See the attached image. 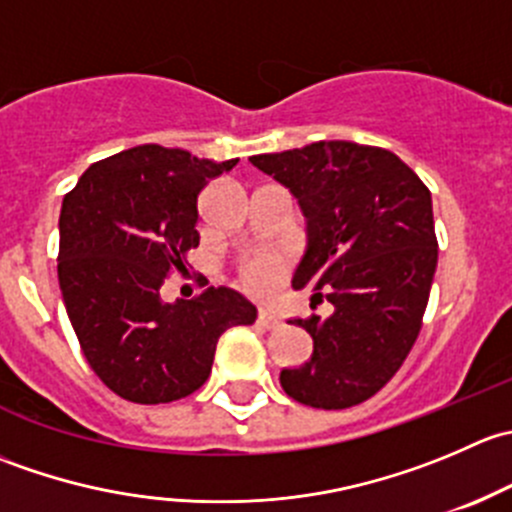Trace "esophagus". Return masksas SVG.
<instances>
[{
  "mask_svg": "<svg viewBox=\"0 0 512 512\" xmlns=\"http://www.w3.org/2000/svg\"><path fill=\"white\" fill-rule=\"evenodd\" d=\"M280 322L282 319L277 317V312H272V309H260V312H257V324H262V327L277 329L280 327Z\"/></svg>",
  "mask_w": 512,
  "mask_h": 512,
  "instance_id": "obj_1",
  "label": "esophagus"
}]
</instances>
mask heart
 <instances>
[{"instance_id":"b5f03b06","label":"heart","mask_w":512,"mask_h":512,"mask_svg":"<svg viewBox=\"0 0 512 512\" xmlns=\"http://www.w3.org/2000/svg\"><path fill=\"white\" fill-rule=\"evenodd\" d=\"M287 257L280 252H262L240 267V282L252 297H270L287 275Z\"/></svg>"}]
</instances>
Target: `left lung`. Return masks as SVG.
I'll return each instance as SVG.
<instances>
[{"label":"left lung","mask_w":512,"mask_h":512,"mask_svg":"<svg viewBox=\"0 0 512 512\" xmlns=\"http://www.w3.org/2000/svg\"><path fill=\"white\" fill-rule=\"evenodd\" d=\"M250 160L289 188L307 218L292 287L334 304L327 319H294L314 352L282 369V389L314 409L361 404L401 369L421 332L438 262L431 193L396 153L352 141Z\"/></svg>","instance_id":"left-lung-1"}]
</instances>
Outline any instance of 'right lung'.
I'll use <instances>...</instances> for the list:
<instances>
[{
    "mask_svg": "<svg viewBox=\"0 0 512 512\" xmlns=\"http://www.w3.org/2000/svg\"><path fill=\"white\" fill-rule=\"evenodd\" d=\"M237 158L215 163L156 143L91 165L59 218V287L86 361L133 404H168L208 381L225 329L257 309L230 287L168 304L160 287L200 245L198 195Z\"/></svg>",
    "mask_w": 512,
    "mask_h": 512,
    "instance_id": "1",
    "label": "right lung"
}]
</instances>
